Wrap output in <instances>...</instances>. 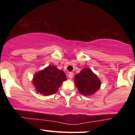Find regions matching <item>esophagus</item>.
<instances>
[{"label":"esophagus","instance_id":"esophagus-1","mask_svg":"<svg viewBox=\"0 0 135 135\" xmlns=\"http://www.w3.org/2000/svg\"><path fill=\"white\" fill-rule=\"evenodd\" d=\"M73 75H74V74H73L72 72H69V75H68V76H69V79H72L73 77Z\"/></svg>","mask_w":135,"mask_h":135}]
</instances>
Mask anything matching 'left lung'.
<instances>
[{
    "label": "left lung",
    "instance_id": "1",
    "mask_svg": "<svg viewBox=\"0 0 135 135\" xmlns=\"http://www.w3.org/2000/svg\"><path fill=\"white\" fill-rule=\"evenodd\" d=\"M74 83L80 94L91 96L101 87V80L90 69L84 68L74 77Z\"/></svg>",
    "mask_w": 135,
    "mask_h": 135
}]
</instances>
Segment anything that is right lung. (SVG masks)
Segmentation results:
<instances>
[{
    "label": "right lung",
    "mask_w": 135,
    "mask_h": 135,
    "mask_svg": "<svg viewBox=\"0 0 135 135\" xmlns=\"http://www.w3.org/2000/svg\"><path fill=\"white\" fill-rule=\"evenodd\" d=\"M66 80L65 72L51 65L34 74L32 84L37 93L49 96L56 93Z\"/></svg>",
    "instance_id": "right-lung-1"
}]
</instances>
